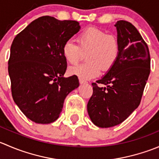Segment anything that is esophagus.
Masks as SVG:
<instances>
[{
  "mask_svg": "<svg viewBox=\"0 0 159 159\" xmlns=\"http://www.w3.org/2000/svg\"><path fill=\"white\" fill-rule=\"evenodd\" d=\"M79 82H80V84H87V81H84V80H83V79H81V78H80V79H79Z\"/></svg>",
  "mask_w": 159,
  "mask_h": 159,
  "instance_id": "34e87169",
  "label": "esophagus"
}]
</instances>
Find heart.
Returning a JSON list of instances; mask_svg holds the SVG:
<instances>
[{
  "mask_svg": "<svg viewBox=\"0 0 159 159\" xmlns=\"http://www.w3.org/2000/svg\"><path fill=\"white\" fill-rule=\"evenodd\" d=\"M78 45L68 40L62 47L64 57L70 65H76L87 53L84 64L70 68L71 75L84 79H91L100 74L101 70L108 71L117 61L120 53L118 39L105 30L90 27L77 37Z\"/></svg>",
  "mask_w": 159,
  "mask_h": 159,
  "instance_id": "heart-1",
  "label": "heart"
}]
</instances>
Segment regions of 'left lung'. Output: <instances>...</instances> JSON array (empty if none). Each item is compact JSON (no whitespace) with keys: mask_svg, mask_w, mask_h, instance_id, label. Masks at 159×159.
<instances>
[{"mask_svg":"<svg viewBox=\"0 0 159 159\" xmlns=\"http://www.w3.org/2000/svg\"><path fill=\"white\" fill-rule=\"evenodd\" d=\"M115 26L120 46L118 58L106 75L92 83L87 105L91 121L100 128L121 124L139 107L150 74L148 45L135 27L126 20Z\"/></svg>","mask_w":159,"mask_h":159,"instance_id":"left-lung-1","label":"left lung"}]
</instances>
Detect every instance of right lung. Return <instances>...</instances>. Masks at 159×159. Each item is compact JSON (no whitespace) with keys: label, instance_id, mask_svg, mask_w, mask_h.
Instances as JSON below:
<instances>
[{"label":"right lung","instance_id":"1","mask_svg":"<svg viewBox=\"0 0 159 159\" xmlns=\"http://www.w3.org/2000/svg\"><path fill=\"white\" fill-rule=\"evenodd\" d=\"M81 29L76 20L38 17L14 38L8 73L11 93L24 115L38 124L58 118L65 98L79 86L78 77L65 78L62 47Z\"/></svg>","mask_w":159,"mask_h":159}]
</instances>
